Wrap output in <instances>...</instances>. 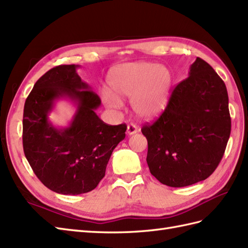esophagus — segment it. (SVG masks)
<instances>
[{
  "instance_id": "34e87169",
  "label": "esophagus",
  "mask_w": 248,
  "mask_h": 248,
  "mask_svg": "<svg viewBox=\"0 0 248 248\" xmlns=\"http://www.w3.org/2000/svg\"><path fill=\"white\" fill-rule=\"evenodd\" d=\"M139 131V128L137 127V125H135V124H129L128 126H127V135L128 136H131V135H135L136 132H138Z\"/></svg>"
}]
</instances>
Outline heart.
<instances>
[{"instance_id":"heart-1","label":"heart","mask_w":248,"mask_h":248,"mask_svg":"<svg viewBox=\"0 0 248 248\" xmlns=\"http://www.w3.org/2000/svg\"><path fill=\"white\" fill-rule=\"evenodd\" d=\"M107 82L109 92L103 93V100L108 107L120 108L121 100L131 98V107L139 117L153 119L166 108L173 78L165 66L135 62L114 67Z\"/></svg>"}]
</instances>
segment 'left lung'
I'll return each instance as SVG.
<instances>
[{
  "label": "left lung",
  "mask_w": 248,
  "mask_h": 248,
  "mask_svg": "<svg viewBox=\"0 0 248 248\" xmlns=\"http://www.w3.org/2000/svg\"><path fill=\"white\" fill-rule=\"evenodd\" d=\"M231 129L225 83L208 63L197 58L160 118L142 127L150 173L170 187L207 179L223 158Z\"/></svg>",
  "instance_id": "1"
}]
</instances>
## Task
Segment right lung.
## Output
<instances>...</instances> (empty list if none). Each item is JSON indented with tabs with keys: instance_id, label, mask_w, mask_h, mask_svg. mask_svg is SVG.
Here are the masks:
<instances>
[{
	"instance_id": "right-lung-1",
	"label": "right lung",
	"mask_w": 248,
	"mask_h": 248,
	"mask_svg": "<svg viewBox=\"0 0 248 248\" xmlns=\"http://www.w3.org/2000/svg\"><path fill=\"white\" fill-rule=\"evenodd\" d=\"M78 65H60L42 76L27 96L23 114V148L35 176L61 195H81L94 189L104 178L107 163L124 140L127 126L108 125L95 109L99 95L78 75ZM77 106L67 128L47 119L58 99Z\"/></svg>"
}]
</instances>
